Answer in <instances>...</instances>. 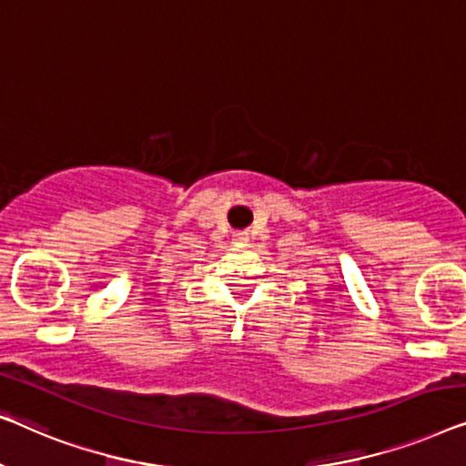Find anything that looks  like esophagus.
Wrapping results in <instances>:
<instances>
[{"label":"esophagus","mask_w":466,"mask_h":466,"mask_svg":"<svg viewBox=\"0 0 466 466\" xmlns=\"http://www.w3.org/2000/svg\"><path fill=\"white\" fill-rule=\"evenodd\" d=\"M247 238H248V234H247V232H242V230L234 232V240H247Z\"/></svg>","instance_id":"obj_1"}]
</instances>
